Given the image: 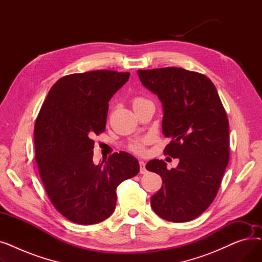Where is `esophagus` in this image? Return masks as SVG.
<instances>
[{"mask_svg":"<svg viewBox=\"0 0 262 262\" xmlns=\"http://www.w3.org/2000/svg\"><path fill=\"white\" fill-rule=\"evenodd\" d=\"M139 166H140V173L141 174H144L146 172V169H145V162L140 160L139 161Z\"/></svg>","mask_w":262,"mask_h":262,"instance_id":"1","label":"esophagus"}]
</instances>
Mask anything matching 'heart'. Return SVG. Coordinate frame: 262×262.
<instances>
[{"label": "heart", "instance_id": "heart-1", "mask_svg": "<svg viewBox=\"0 0 262 262\" xmlns=\"http://www.w3.org/2000/svg\"><path fill=\"white\" fill-rule=\"evenodd\" d=\"M142 99H136L135 101H134V103L135 102H138V101H141ZM129 148L132 149V150H134V152H136V153H143V150H144V145H143V141H134V142H132L130 144H129Z\"/></svg>", "mask_w": 262, "mask_h": 262}]
</instances>
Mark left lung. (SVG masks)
<instances>
[{
    "mask_svg": "<svg viewBox=\"0 0 262 262\" xmlns=\"http://www.w3.org/2000/svg\"><path fill=\"white\" fill-rule=\"evenodd\" d=\"M141 84L162 104V134L171 138L164 154L178 158L175 169L153 159L145 168L162 186L150 206L170 222H188L214 200L229 160V124L213 82L182 68L138 70Z\"/></svg>",
    "mask_w": 262,
    "mask_h": 262,
    "instance_id": "obj_1",
    "label": "left lung"
}]
</instances>
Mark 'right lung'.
I'll return each instance as SVG.
<instances>
[{"label": "right lung", "instance_id": "1", "mask_svg": "<svg viewBox=\"0 0 262 262\" xmlns=\"http://www.w3.org/2000/svg\"><path fill=\"white\" fill-rule=\"evenodd\" d=\"M128 72L98 70L71 74L50 89L35 123L38 170L53 205L71 222L91 225L113 214L117 187L139 173L126 152L94 164V135L106 128L108 102Z\"/></svg>", "mask_w": 262, "mask_h": 262}]
</instances>
